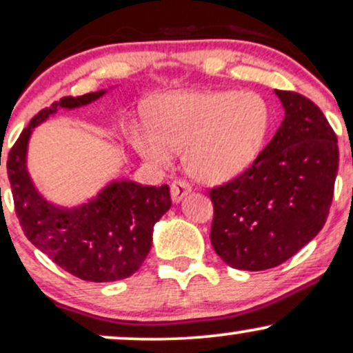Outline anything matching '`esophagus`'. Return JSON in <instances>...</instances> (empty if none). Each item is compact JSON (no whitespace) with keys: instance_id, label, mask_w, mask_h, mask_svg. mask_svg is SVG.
<instances>
[{"instance_id":"1","label":"esophagus","mask_w":353,"mask_h":353,"mask_svg":"<svg viewBox=\"0 0 353 353\" xmlns=\"http://www.w3.org/2000/svg\"><path fill=\"white\" fill-rule=\"evenodd\" d=\"M191 191V186L186 183L183 180H175L172 183V190H170V193H172V199L175 203H180L181 199H183L186 194H188Z\"/></svg>"}]
</instances>
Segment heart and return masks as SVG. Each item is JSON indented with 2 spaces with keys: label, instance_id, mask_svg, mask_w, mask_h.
<instances>
[{
  "label": "heart",
  "instance_id": "1",
  "mask_svg": "<svg viewBox=\"0 0 353 353\" xmlns=\"http://www.w3.org/2000/svg\"><path fill=\"white\" fill-rule=\"evenodd\" d=\"M270 125L268 104L254 91H185L152 104L150 125L134 124L129 139L155 168L185 165L203 183H224L256 159Z\"/></svg>",
  "mask_w": 353,
  "mask_h": 353
}]
</instances>
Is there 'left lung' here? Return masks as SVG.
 Returning a JSON list of instances; mask_svg holds the SVG:
<instances>
[{
    "mask_svg": "<svg viewBox=\"0 0 353 353\" xmlns=\"http://www.w3.org/2000/svg\"><path fill=\"white\" fill-rule=\"evenodd\" d=\"M285 117L250 168L210 191L211 243L229 267L260 272L291 259L327 219L339 170L337 137L323 111L275 90Z\"/></svg>",
    "mask_w": 353,
    "mask_h": 353,
    "instance_id": "obj_1",
    "label": "left lung"
}]
</instances>
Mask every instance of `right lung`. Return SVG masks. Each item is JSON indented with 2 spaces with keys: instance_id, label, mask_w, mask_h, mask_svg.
Returning a JSON list of instances; mask_svg holds the SVG:
<instances>
[{
  "instance_id": "obj_1",
  "label": "right lung",
  "mask_w": 353,
  "mask_h": 353,
  "mask_svg": "<svg viewBox=\"0 0 353 353\" xmlns=\"http://www.w3.org/2000/svg\"><path fill=\"white\" fill-rule=\"evenodd\" d=\"M104 93L106 90L65 97L39 111L21 132L6 162L16 214L26 237L65 272L94 283L124 280L141 268L150 252L154 225L172 206L170 188L112 180L80 206H57L30 180L28 145L32 130L60 108L86 106Z\"/></svg>"
}]
</instances>
